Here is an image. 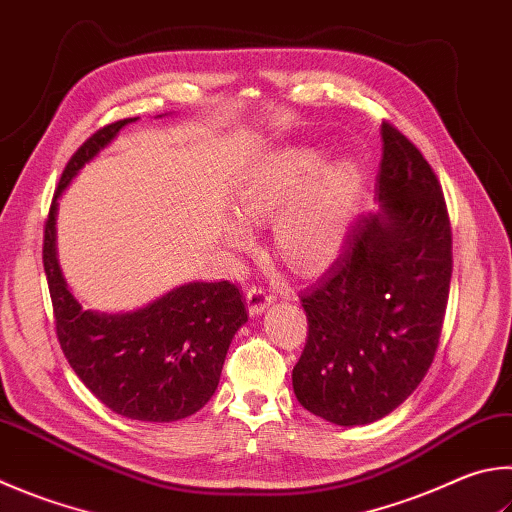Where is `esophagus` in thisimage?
Segmentation results:
<instances>
[{"instance_id": "obj_1", "label": "esophagus", "mask_w": 512, "mask_h": 512, "mask_svg": "<svg viewBox=\"0 0 512 512\" xmlns=\"http://www.w3.org/2000/svg\"><path fill=\"white\" fill-rule=\"evenodd\" d=\"M273 300H275V295H273V291L268 286H264V284H259V286H250L248 288V293H246V302H248V309H250V313H255V315H259V313H264L268 306L273 304Z\"/></svg>"}]
</instances>
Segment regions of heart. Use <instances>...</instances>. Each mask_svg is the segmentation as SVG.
I'll list each match as a JSON object with an SVG mask.
<instances>
[{"instance_id": "obj_1", "label": "heart", "mask_w": 512, "mask_h": 512, "mask_svg": "<svg viewBox=\"0 0 512 512\" xmlns=\"http://www.w3.org/2000/svg\"><path fill=\"white\" fill-rule=\"evenodd\" d=\"M329 164L327 154L306 145L277 150L246 174L235 192L239 215L226 221L232 246H248L244 220L271 221L275 241L288 262L300 268L320 266L345 246L360 183L358 167Z\"/></svg>"}]
</instances>
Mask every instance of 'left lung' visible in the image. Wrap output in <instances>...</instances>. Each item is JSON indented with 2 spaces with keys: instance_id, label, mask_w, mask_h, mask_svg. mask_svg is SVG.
Here are the masks:
<instances>
[{
  "instance_id": "1",
  "label": "left lung",
  "mask_w": 512,
  "mask_h": 512,
  "mask_svg": "<svg viewBox=\"0 0 512 512\" xmlns=\"http://www.w3.org/2000/svg\"><path fill=\"white\" fill-rule=\"evenodd\" d=\"M376 201L342 253L302 293L309 336L293 392L311 414L365 425L421 385L439 347L452 277L441 183L418 147L383 123Z\"/></svg>"
}]
</instances>
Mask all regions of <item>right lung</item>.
I'll use <instances>...</instances> for the list:
<instances>
[{
	"label": "right lung",
	"instance_id": "right-lung-1",
	"mask_svg": "<svg viewBox=\"0 0 512 512\" xmlns=\"http://www.w3.org/2000/svg\"><path fill=\"white\" fill-rule=\"evenodd\" d=\"M134 120L98 129L69 159L44 224L42 262L60 347L89 392L120 416L170 423L199 412L215 394L230 342L248 320L237 284L190 282L134 313L85 311L55 253L60 194Z\"/></svg>",
	"mask_w": 512,
	"mask_h": 512
}]
</instances>
